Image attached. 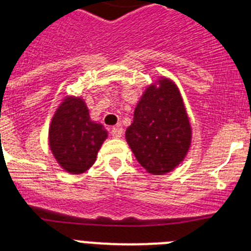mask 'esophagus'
Instances as JSON below:
<instances>
[{
  "instance_id": "obj_1",
  "label": "esophagus",
  "mask_w": 251,
  "mask_h": 251,
  "mask_svg": "<svg viewBox=\"0 0 251 251\" xmlns=\"http://www.w3.org/2000/svg\"><path fill=\"white\" fill-rule=\"evenodd\" d=\"M110 133H112L113 138H121V137L123 136V128H122V127H114Z\"/></svg>"
}]
</instances>
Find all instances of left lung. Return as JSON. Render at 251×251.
Wrapping results in <instances>:
<instances>
[{
  "label": "left lung",
  "instance_id": "obj_1",
  "mask_svg": "<svg viewBox=\"0 0 251 251\" xmlns=\"http://www.w3.org/2000/svg\"><path fill=\"white\" fill-rule=\"evenodd\" d=\"M139 165L151 175H165L181 165L191 147L192 127L178 86L159 76L142 94L126 130Z\"/></svg>",
  "mask_w": 251,
  "mask_h": 251
}]
</instances>
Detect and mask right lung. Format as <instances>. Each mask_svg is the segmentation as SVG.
Returning <instances> with one entry per match:
<instances>
[{
    "instance_id": "1",
    "label": "right lung",
    "mask_w": 251,
    "mask_h": 251,
    "mask_svg": "<svg viewBox=\"0 0 251 251\" xmlns=\"http://www.w3.org/2000/svg\"><path fill=\"white\" fill-rule=\"evenodd\" d=\"M106 138L108 130L92 121L83 97H64L49 127V148L60 167L68 174H84Z\"/></svg>"
}]
</instances>
